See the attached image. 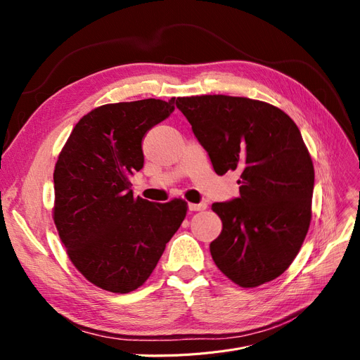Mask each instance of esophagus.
Listing matches in <instances>:
<instances>
[{"mask_svg": "<svg viewBox=\"0 0 360 360\" xmlns=\"http://www.w3.org/2000/svg\"><path fill=\"white\" fill-rule=\"evenodd\" d=\"M207 209V204L205 202H200V204H195V202H189V210L191 212H201Z\"/></svg>", "mask_w": 360, "mask_h": 360, "instance_id": "34e87169", "label": "esophagus"}]
</instances>
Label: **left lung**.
I'll return each mask as SVG.
<instances>
[{"mask_svg": "<svg viewBox=\"0 0 360 360\" xmlns=\"http://www.w3.org/2000/svg\"><path fill=\"white\" fill-rule=\"evenodd\" d=\"M217 176L240 172V197L214 202L222 233L210 254L243 288L281 276L296 258L312 217L314 165L296 123L279 108L224 94L177 97Z\"/></svg>", "mask_w": 360, "mask_h": 360, "instance_id": "left-lung-1", "label": "left lung"}]
</instances>
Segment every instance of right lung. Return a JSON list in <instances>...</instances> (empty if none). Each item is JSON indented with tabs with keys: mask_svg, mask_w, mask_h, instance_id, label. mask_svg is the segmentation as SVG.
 <instances>
[{
	"mask_svg": "<svg viewBox=\"0 0 360 360\" xmlns=\"http://www.w3.org/2000/svg\"><path fill=\"white\" fill-rule=\"evenodd\" d=\"M176 97L94 108L73 127L53 169L52 217L72 264L102 290L126 294L155 270L188 202L134 197L141 141L174 111Z\"/></svg>",
	"mask_w": 360,
	"mask_h": 360,
	"instance_id": "1",
	"label": "right lung"
}]
</instances>
